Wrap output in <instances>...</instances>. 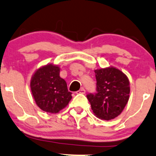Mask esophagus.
<instances>
[{
	"mask_svg": "<svg viewBox=\"0 0 156 156\" xmlns=\"http://www.w3.org/2000/svg\"><path fill=\"white\" fill-rule=\"evenodd\" d=\"M76 93H79V94H85V93H86V90H85V89H83V88H81V89H80V90L76 92Z\"/></svg>",
	"mask_w": 156,
	"mask_h": 156,
	"instance_id": "esophagus-1",
	"label": "esophagus"
}]
</instances>
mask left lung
Returning <instances> with one entry per match:
<instances>
[{"mask_svg":"<svg viewBox=\"0 0 156 156\" xmlns=\"http://www.w3.org/2000/svg\"><path fill=\"white\" fill-rule=\"evenodd\" d=\"M95 94L86 95L94 115L109 121L121 115L130 98V81L127 76L114 67L95 70Z\"/></svg>","mask_w":156,"mask_h":156,"instance_id":"8db88e82","label":"left lung"}]
</instances>
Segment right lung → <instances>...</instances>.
Masks as SVG:
<instances>
[{
  "instance_id": "add662e5",
  "label": "right lung",
  "mask_w": 156,
  "mask_h": 156,
  "mask_svg": "<svg viewBox=\"0 0 156 156\" xmlns=\"http://www.w3.org/2000/svg\"><path fill=\"white\" fill-rule=\"evenodd\" d=\"M30 88L36 105L45 112L58 113L72 98L58 65L50 64L38 68L32 75Z\"/></svg>"
}]
</instances>
